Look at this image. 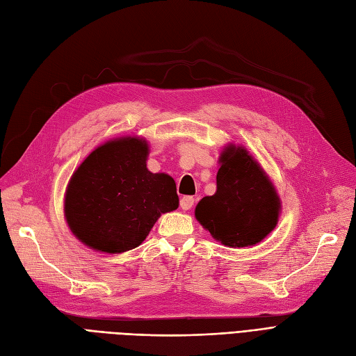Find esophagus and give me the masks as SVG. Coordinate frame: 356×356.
<instances>
[{
  "instance_id": "1",
  "label": "esophagus",
  "mask_w": 356,
  "mask_h": 356,
  "mask_svg": "<svg viewBox=\"0 0 356 356\" xmlns=\"http://www.w3.org/2000/svg\"><path fill=\"white\" fill-rule=\"evenodd\" d=\"M195 203V200L193 197H184L180 200V207L184 209V211H189V209H193Z\"/></svg>"
}]
</instances>
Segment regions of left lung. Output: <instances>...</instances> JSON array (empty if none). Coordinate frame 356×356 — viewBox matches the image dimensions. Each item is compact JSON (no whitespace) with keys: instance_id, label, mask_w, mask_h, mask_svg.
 Wrapping results in <instances>:
<instances>
[{"instance_id":"obj_1","label":"left lung","mask_w":356,"mask_h":356,"mask_svg":"<svg viewBox=\"0 0 356 356\" xmlns=\"http://www.w3.org/2000/svg\"><path fill=\"white\" fill-rule=\"evenodd\" d=\"M218 163L216 193L200 200L195 220L225 247L260 243L280 220L281 200L275 185L241 144H227Z\"/></svg>"}]
</instances>
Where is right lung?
Segmentation results:
<instances>
[{
  "label": "right lung",
  "mask_w": 356,
  "mask_h": 356,
  "mask_svg": "<svg viewBox=\"0 0 356 356\" xmlns=\"http://www.w3.org/2000/svg\"><path fill=\"white\" fill-rule=\"evenodd\" d=\"M149 153L143 136H118L97 145L74 171L65 220L86 247L105 254L134 250L162 213L179 207L175 179L149 171Z\"/></svg>",
  "instance_id": "obj_1"
}]
</instances>
